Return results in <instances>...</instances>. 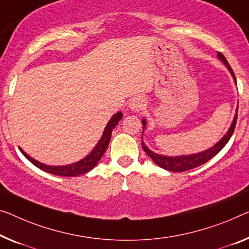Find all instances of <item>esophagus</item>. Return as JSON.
Here are the masks:
<instances>
[{
  "instance_id": "obj_1",
  "label": "esophagus",
  "mask_w": 249,
  "mask_h": 249,
  "mask_svg": "<svg viewBox=\"0 0 249 249\" xmlns=\"http://www.w3.org/2000/svg\"><path fill=\"white\" fill-rule=\"evenodd\" d=\"M129 107L133 110H141L145 107V101L142 97H140V96L139 97H134L129 103Z\"/></svg>"
}]
</instances>
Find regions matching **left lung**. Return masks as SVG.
<instances>
[{"mask_svg":"<svg viewBox=\"0 0 249 249\" xmlns=\"http://www.w3.org/2000/svg\"><path fill=\"white\" fill-rule=\"evenodd\" d=\"M218 58L220 59V60L224 62V64L227 66V68L229 69V71L233 77V79L236 81V77H235V73H233L231 65L228 64L227 59L225 58V55L222 54L221 53H218ZM143 126L145 127V120L142 121ZM236 123H237V113L235 115V118H233V122L231 126V128H229V131L227 132V134H226L222 139L218 142L216 145L213 146L209 150H207L205 152H201V153H198V154H191V155H184V157H164V155H160V154H157L154 153V152H152L151 150H148V148L145 146V144L142 142V146H143V150L146 152V154L150 157L155 164L160 166L162 169H165V170H169V171H172V172H184V171H188V170H191V169H195L196 166L199 165H202L203 163H206L210 160V159H213L214 155H217L219 152L222 150V147H224L226 144L228 143L229 139H231L233 131H235V127H236Z\"/></svg>","mask_w":249,"mask_h":249,"instance_id":"obj_1","label":"left lung"}]
</instances>
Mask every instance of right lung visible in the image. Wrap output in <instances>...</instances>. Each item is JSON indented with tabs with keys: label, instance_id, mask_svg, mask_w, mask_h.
<instances>
[{
	"label": "right lung",
	"instance_id": "1",
	"mask_svg": "<svg viewBox=\"0 0 249 249\" xmlns=\"http://www.w3.org/2000/svg\"><path fill=\"white\" fill-rule=\"evenodd\" d=\"M122 117H123V114H122L121 112L115 114L114 116L110 118L108 124L106 125L105 131H104V134L102 136L101 141H99L98 144L96 145L94 150L91 151V153L87 155V157L83 159L81 161L77 162V163H73V164L64 165V166L46 165V164H42V163H40L38 161L33 160L31 157H29L27 153H24V152L22 151L21 148H20V151L22 152V153H23L24 157L27 158L30 162L33 163V164H35L36 166H38L39 169H41V170H43V171H46L48 173L54 174V176H60V177H77V176H80V174L87 173L88 171H90L91 169H94L95 165L97 164L99 160H101V158L103 157V154L105 153L106 148L109 144L110 136H112L113 129H114L115 126L117 125L118 122L122 120Z\"/></svg>",
	"mask_w": 249,
	"mask_h": 249
}]
</instances>
